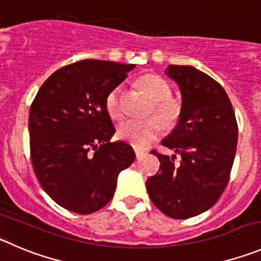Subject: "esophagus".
Instances as JSON below:
<instances>
[{"label":"esophagus","instance_id":"1","mask_svg":"<svg viewBox=\"0 0 261 261\" xmlns=\"http://www.w3.org/2000/svg\"><path fill=\"white\" fill-rule=\"evenodd\" d=\"M135 154H136V158H137V159H141V158H142L143 155L146 154V152L143 151V150H140V149H135Z\"/></svg>","mask_w":261,"mask_h":261}]
</instances>
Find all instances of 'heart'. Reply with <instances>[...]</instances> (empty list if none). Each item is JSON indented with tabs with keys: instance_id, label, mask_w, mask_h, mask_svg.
Wrapping results in <instances>:
<instances>
[{
	"instance_id": "1",
	"label": "heart",
	"mask_w": 261,
	"mask_h": 261,
	"mask_svg": "<svg viewBox=\"0 0 261 261\" xmlns=\"http://www.w3.org/2000/svg\"><path fill=\"white\" fill-rule=\"evenodd\" d=\"M138 84L141 89L154 102L152 109L155 115L167 124H174L178 120L181 115V105L177 99L171 97V87L163 77L154 73H146L140 79ZM120 97L121 87L118 85L110 90L105 99L106 111L112 119H120L123 116ZM160 119L156 116H152L146 120H124L118 126L119 138L140 149L146 147L163 133L164 124Z\"/></svg>"
}]
</instances>
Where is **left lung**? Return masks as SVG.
<instances>
[{"label":"left lung","mask_w":261,"mask_h":261,"mask_svg":"<svg viewBox=\"0 0 261 261\" xmlns=\"http://www.w3.org/2000/svg\"><path fill=\"white\" fill-rule=\"evenodd\" d=\"M180 87L182 107L177 126L162 145L180 155L152 150L160 162L147 178L150 199L172 219H189L211 208L230 178L238 125L228 94L216 80L191 66L167 67Z\"/></svg>","instance_id":"1"}]
</instances>
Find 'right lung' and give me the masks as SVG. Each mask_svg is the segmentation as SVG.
Returning a JSON list of instances; mask_svg holds the SVG:
<instances>
[{
    "label": "right lung",
    "mask_w": 261,
    "mask_h": 261,
    "mask_svg": "<svg viewBox=\"0 0 261 261\" xmlns=\"http://www.w3.org/2000/svg\"><path fill=\"white\" fill-rule=\"evenodd\" d=\"M135 64L84 59L49 76L30 110V147L38 182L61 207L89 215L114 197L118 176L136 155L110 142L115 128L105 107Z\"/></svg>",
    "instance_id": "obj_1"
}]
</instances>
